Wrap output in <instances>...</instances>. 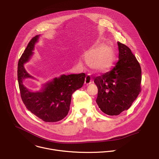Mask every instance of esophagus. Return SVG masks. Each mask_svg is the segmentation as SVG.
Returning <instances> with one entry per match:
<instances>
[{
    "label": "esophagus",
    "mask_w": 159,
    "mask_h": 159,
    "mask_svg": "<svg viewBox=\"0 0 159 159\" xmlns=\"http://www.w3.org/2000/svg\"><path fill=\"white\" fill-rule=\"evenodd\" d=\"M91 83H92V79L89 75H87L85 77V85H89V84H91Z\"/></svg>",
    "instance_id": "esophagus-1"
}]
</instances>
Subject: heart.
Instances as JSON below:
<instances>
[{
	"instance_id": "1",
	"label": "heart",
	"mask_w": 159,
	"mask_h": 159,
	"mask_svg": "<svg viewBox=\"0 0 159 159\" xmlns=\"http://www.w3.org/2000/svg\"><path fill=\"white\" fill-rule=\"evenodd\" d=\"M101 42H98L94 46L88 50L84 57L91 69L96 72L102 73L112 67L115 59L114 48L109 43L101 46Z\"/></svg>"
}]
</instances>
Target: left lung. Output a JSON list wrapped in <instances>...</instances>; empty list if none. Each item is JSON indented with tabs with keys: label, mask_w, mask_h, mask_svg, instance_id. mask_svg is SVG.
<instances>
[{
	"label": "left lung",
	"mask_w": 159,
	"mask_h": 159,
	"mask_svg": "<svg viewBox=\"0 0 159 159\" xmlns=\"http://www.w3.org/2000/svg\"><path fill=\"white\" fill-rule=\"evenodd\" d=\"M119 60L113 69L97 77L96 102L100 109L110 116L118 115L128 109L140 92V65L125 44L118 42Z\"/></svg>",
	"instance_id": "1"
}]
</instances>
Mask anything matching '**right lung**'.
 I'll use <instances>...</instances> for the list:
<instances>
[{"label": "right lung", "mask_w": 159, "mask_h": 159, "mask_svg": "<svg viewBox=\"0 0 159 159\" xmlns=\"http://www.w3.org/2000/svg\"><path fill=\"white\" fill-rule=\"evenodd\" d=\"M39 35L31 39L18 62L17 79L20 96L26 108L45 122H57L63 119L70 110L72 95L81 88L85 74L61 75L43 84L41 89L31 91L23 84L26 79H36L26 70L25 64L33 55Z\"/></svg>", "instance_id": "obj_1"}]
</instances>
